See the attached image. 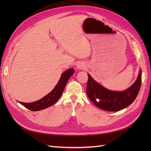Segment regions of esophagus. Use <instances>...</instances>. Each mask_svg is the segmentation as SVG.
<instances>
[{"label": "esophagus", "instance_id": "obj_1", "mask_svg": "<svg viewBox=\"0 0 151 151\" xmlns=\"http://www.w3.org/2000/svg\"><path fill=\"white\" fill-rule=\"evenodd\" d=\"M86 64L85 63L81 62H79L76 65V68H77L78 70H84L86 68Z\"/></svg>", "mask_w": 151, "mask_h": 151}]
</instances>
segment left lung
<instances>
[{
	"mask_svg": "<svg viewBox=\"0 0 151 151\" xmlns=\"http://www.w3.org/2000/svg\"><path fill=\"white\" fill-rule=\"evenodd\" d=\"M88 75L87 95L96 106L106 111H117L129 106L134 101L140 89L141 70L135 83L130 88L122 91L107 89L94 81L89 74Z\"/></svg>",
	"mask_w": 151,
	"mask_h": 151,
	"instance_id": "1",
	"label": "left lung"
}]
</instances>
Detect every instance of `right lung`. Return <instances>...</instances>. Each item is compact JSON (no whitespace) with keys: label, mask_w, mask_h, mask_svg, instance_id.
<instances>
[{"label":"right lung","mask_w":151,"mask_h":151,"mask_svg":"<svg viewBox=\"0 0 151 151\" xmlns=\"http://www.w3.org/2000/svg\"><path fill=\"white\" fill-rule=\"evenodd\" d=\"M74 73V68H70V69L67 70L65 72L62 73L60 80L58 81L57 84L55 87L54 89L50 93L40 100L28 103L18 102L22 106L33 111L42 110V109H46L52 106L60 98L68 79Z\"/></svg>","instance_id":"add662e5"}]
</instances>
